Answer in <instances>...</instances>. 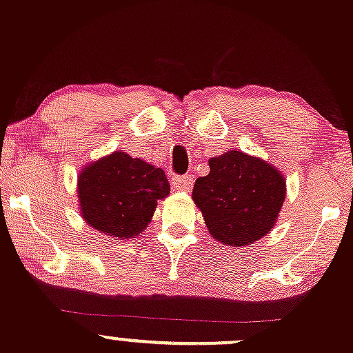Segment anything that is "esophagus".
<instances>
[{"mask_svg": "<svg viewBox=\"0 0 353 353\" xmlns=\"http://www.w3.org/2000/svg\"><path fill=\"white\" fill-rule=\"evenodd\" d=\"M172 188L176 191H189L192 188V177L191 176H174L172 177Z\"/></svg>", "mask_w": 353, "mask_h": 353, "instance_id": "esophagus-1", "label": "esophagus"}]
</instances>
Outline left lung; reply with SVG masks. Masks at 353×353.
Segmentation results:
<instances>
[{
    "instance_id": "1",
    "label": "left lung",
    "mask_w": 353,
    "mask_h": 353,
    "mask_svg": "<svg viewBox=\"0 0 353 353\" xmlns=\"http://www.w3.org/2000/svg\"><path fill=\"white\" fill-rule=\"evenodd\" d=\"M284 196L279 170L239 150L211 159L210 174L198 177L192 189L210 233L228 247H243L267 235Z\"/></svg>"
}]
</instances>
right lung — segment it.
<instances>
[{
    "label": "right lung",
    "mask_w": 353,
    "mask_h": 353,
    "mask_svg": "<svg viewBox=\"0 0 353 353\" xmlns=\"http://www.w3.org/2000/svg\"><path fill=\"white\" fill-rule=\"evenodd\" d=\"M170 192L165 172L125 152L84 167L77 184L81 214L91 228L133 239L150 223L159 199Z\"/></svg>",
    "instance_id": "1"
}]
</instances>
